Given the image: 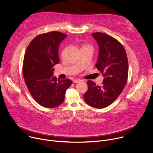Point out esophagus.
<instances>
[{
  "label": "esophagus",
  "mask_w": 153,
  "mask_h": 153,
  "mask_svg": "<svg viewBox=\"0 0 153 153\" xmlns=\"http://www.w3.org/2000/svg\"><path fill=\"white\" fill-rule=\"evenodd\" d=\"M80 82H82V80L80 79H74V80H73L74 83H79Z\"/></svg>",
  "instance_id": "obj_1"
}]
</instances>
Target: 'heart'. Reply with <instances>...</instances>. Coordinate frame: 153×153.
I'll return each instance as SVG.
<instances>
[{
    "label": "heart",
    "mask_w": 153,
    "mask_h": 153,
    "mask_svg": "<svg viewBox=\"0 0 153 153\" xmlns=\"http://www.w3.org/2000/svg\"><path fill=\"white\" fill-rule=\"evenodd\" d=\"M83 47H85V46H83Z\"/></svg>",
    "instance_id": "heart-1"
}]
</instances>
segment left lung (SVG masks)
<instances>
[{
	"mask_svg": "<svg viewBox=\"0 0 153 153\" xmlns=\"http://www.w3.org/2000/svg\"><path fill=\"white\" fill-rule=\"evenodd\" d=\"M99 52L96 67L103 76L101 86L87 82L88 90L84 94L85 102L96 108L111 105L121 94L128 74V58L124 47L116 39L103 33H92Z\"/></svg>",
	"mask_w": 153,
	"mask_h": 153,
	"instance_id": "left-lung-1",
	"label": "left lung"
}]
</instances>
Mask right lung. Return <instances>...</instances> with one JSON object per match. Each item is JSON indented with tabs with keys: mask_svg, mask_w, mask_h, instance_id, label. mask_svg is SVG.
I'll list each match as a JSON object with an SVG mask.
<instances>
[{
	"mask_svg": "<svg viewBox=\"0 0 153 153\" xmlns=\"http://www.w3.org/2000/svg\"><path fill=\"white\" fill-rule=\"evenodd\" d=\"M67 35L52 31L36 36L28 45L24 59L23 75L25 84L34 99L47 108L61 105L70 79H57L53 76L54 66L59 63L58 48Z\"/></svg>",
	"mask_w": 153,
	"mask_h": 153,
	"instance_id": "obj_1",
	"label": "right lung"
}]
</instances>
